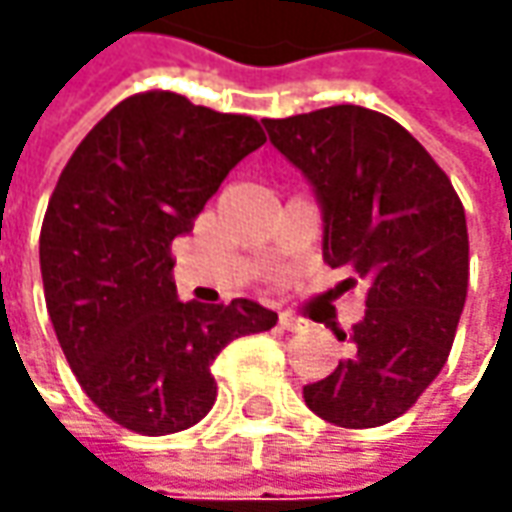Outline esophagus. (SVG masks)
Returning a JSON list of instances; mask_svg holds the SVG:
<instances>
[{"label": "esophagus", "mask_w": 512, "mask_h": 512, "mask_svg": "<svg viewBox=\"0 0 512 512\" xmlns=\"http://www.w3.org/2000/svg\"><path fill=\"white\" fill-rule=\"evenodd\" d=\"M279 327L287 330V333H299V330H305V319H299V316H293V313H282V316H279Z\"/></svg>", "instance_id": "obj_1"}]
</instances>
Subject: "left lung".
<instances>
[{"label":"left lung","instance_id":"obj_1","mask_svg":"<svg viewBox=\"0 0 512 512\" xmlns=\"http://www.w3.org/2000/svg\"><path fill=\"white\" fill-rule=\"evenodd\" d=\"M273 148L322 205V256L364 282V319L336 339L347 359L307 384L325 422L364 430L399 419L439 376L467 299L470 245L459 193L390 116L359 105L262 119Z\"/></svg>","mask_w":512,"mask_h":512}]
</instances>
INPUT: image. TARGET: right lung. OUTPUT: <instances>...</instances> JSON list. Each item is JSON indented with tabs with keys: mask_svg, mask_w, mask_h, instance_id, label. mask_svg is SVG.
Wrapping results in <instances>:
<instances>
[{
	"mask_svg": "<svg viewBox=\"0 0 512 512\" xmlns=\"http://www.w3.org/2000/svg\"><path fill=\"white\" fill-rule=\"evenodd\" d=\"M265 142L253 116L148 90L96 122L56 182L39 233L50 322L90 402L133 433L168 436L205 419L213 359L279 319L250 299L179 302L170 256Z\"/></svg>",
	"mask_w": 512,
	"mask_h": 512,
	"instance_id": "1",
	"label": "right lung"
}]
</instances>
